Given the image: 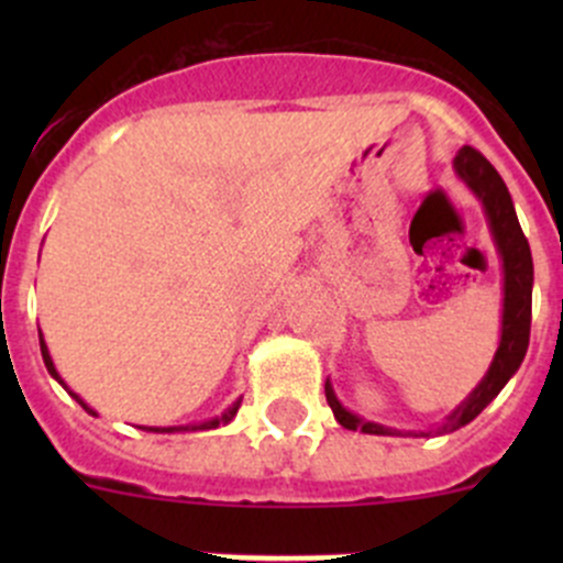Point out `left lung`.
Listing matches in <instances>:
<instances>
[{
	"mask_svg": "<svg viewBox=\"0 0 563 563\" xmlns=\"http://www.w3.org/2000/svg\"><path fill=\"white\" fill-rule=\"evenodd\" d=\"M457 174L468 181L471 190L482 198L485 203L487 220H490L493 236H496L498 253L504 261V321H501V343H498L496 360H493L490 371L482 378V384L471 391L468 400L446 419L441 428H435V433L444 435L452 430L463 428L471 419L479 417L485 411L487 402L504 389V384L512 378V373L518 371L520 362H523L528 351V338H531V286H533V261H531V247L518 223V214H515L512 198H509L507 185H504L501 174L493 168V163L482 155L474 146H463L455 157ZM327 391V402L332 408L334 419L343 424L345 430H362V433L373 435H395L397 430L382 428V424L362 422L360 417H354L351 411H345L343 406L334 397L329 382L323 384ZM433 433V430H430ZM428 435V433H424Z\"/></svg>",
	"mask_w": 563,
	"mask_h": 563,
	"instance_id": "left-lung-1",
	"label": "left lung"
}]
</instances>
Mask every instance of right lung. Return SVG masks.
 Instances as JSON below:
<instances>
[{
	"label": "right lung",
	"instance_id": "right-lung-1",
	"mask_svg": "<svg viewBox=\"0 0 563 563\" xmlns=\"http://www.w3.org/2000/svg\"><path fill=\"white\" fill-rule=\"evenodd\" d=\"M40 351H43V362H45V367H48V373H51V376H54V378H56V382H59V384H62L59 373H56L54 362H51V356H48V349H45L43 338H40ZM62 387H65V384H62ZM65 389H67V387H65ZM70 395H73V397H76V400H78V402H81V406H84V408H87V411H89V413H92V417H98V413H95V411H92V408H89V406H87V402H84V400H81V397H78V395H76V391H70ZM236 411H240V402H234V406H231V408H229V411H225V413H223V417H220V419H212V422H203V424H198V428H192V430H209V428H218V424H229V422H231V419H234V417H236ZM144 430H155V433H174V430H187V428H144Z\"/></svg>",
	"mask_w": 563,
	"mask_h": 563
}]
</instances>
